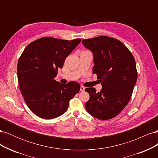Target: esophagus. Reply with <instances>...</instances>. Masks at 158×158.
<instances>
[{
    "label": "esophagus",
    "mask_w": 158,
    "mask_h": 158,
    "mask_svg": "<svg viewBox=\"0 0 158 158\" xmlns=\"http://www.w3.org/2000/svg\"><path fill=\"white\" fill-rule=\"evenodd\" d=\"M84 90H85V88L84 86H82V85H81V86H80V91H81V92H84Z\"/></svg>",
    "instance_id": "1"
}]
</instances>
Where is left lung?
<instances>
[{
	"label": "left lung",
	"mask_w": 158,
	"mask_h": 158,
	"mask_svg": "<svg viewBox=\"0 0 158 158\" xmlns=\"http://www.w3.org/2000/svg\"><path fill=\"white\" fill-rule=\"evenodd\" d=\"M83 45L92 52L93 74L100 79L102 89L85 88L89 99L85 107L89 114L101 120L120 113L130 101L137 80L135 60L124 44L117 39L99 36L83 40Z\"/></svg>",
	"instance_id": "obj_1"
}]
</instances>
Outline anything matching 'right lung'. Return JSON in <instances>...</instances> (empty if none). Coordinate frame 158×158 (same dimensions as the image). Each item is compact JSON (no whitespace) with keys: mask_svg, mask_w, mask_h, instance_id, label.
<instances>
[{"mask_svg":"<svg viewBox=\"0 0 158 158\" xmlns=\"http://www.w3.org/2000/svg\"><path fill=\"white\" fill-rule=\"evenodd\" d=\"M80 41L46 37L31 42L23 50L17 66L18 84L28 107L38 117L51 119L60 116L79 92L78 83L64 85L55 78Z\"/></svg>","mask_w":158,"mask_h":158,"instance_id":"obj_1","label":"right lung"}]
</instances>
